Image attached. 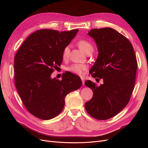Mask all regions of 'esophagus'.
I'll list each match as a JSON object with an SVG mask.
<instances>
[{"instance_id":"34e87169","label":"esophagus","mask_w":148,"mask_h":148,"mask_svg":"<svg viewBox=\"0 0 148 148\" xmlns=\"http://www.w3.org/2000/svg\"><path fill=\"white\" fill-rule=\"evenodd\" d=\"M81 80H82L83 85H84V79H83V78H81Z\"/></svg>"}]
</instances>
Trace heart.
I'll return each instance as SVG.
<instances>
[{"instance_id": "obj_1", "label": "heart", "mask_w": 148, "mask_h": 148, "mask_svg": "<svg viewBox=\"0 0 148 148\" xmlns=\"http://www.w3.org/2000/svg\"><path fill=\"white\" fill-rule=\"evenodd\" d=\"M78 45L79 47L87 54L89 53H92L94 50V45L92 44L85 40H80L78 42ZM70 53V49L69 46H66L62 51V58L64 60H66L69 56ZM88 67L86 65L84 64H74L71 65L69 66L67 68V70L68 71L73 73L76 75H78L80 76H82L84 74V71H86Z\"/></svg>"}]
</instances>
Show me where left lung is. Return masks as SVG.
Instances as JSON below:
<instances>
[{
    "label": "left lung",
    "instance_id": "1",
    "mask_svg": "<svg viewBox=\"0 0 148 148\" xmlns=\"http://www.w3.org/2000/svg\"><path fill=\"white\" fill-rule=\"evenodd\" d=\"M88 35L94 39L99 52L89 73L97 80L103 79V84L97 86L90 80L85 82L94 94L84 106L92 117L106 120L128 104L134 88L137 59L130 41L112 28L91 29Z\"/></svg>",
    "mask_w": 148,
    "mask_h": 148
}]
</instances>
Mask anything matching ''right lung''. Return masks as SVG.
<instances>
[{
	"label": "right lung",
	"instance_id": "add662e5",
	"mask_svg": "<svg viewBox=\"0 0 148 148\" xmlns=\"http://www.w3.org/2000/svg\"><path fill=\"white\" fill-rule=\"evenodd\" d=\"M78 31L38 30L26 38L15 54V87L26 109L39 119L49 120L59 114L66 95L82 86L80 77L73 73L64 75L61 80L51 78L61 65L62 51Z\"/></svg>",
	"mask_w": 148,
	"mask_h": 148
}]
</instances>
